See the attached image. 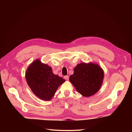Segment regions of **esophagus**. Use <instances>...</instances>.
Returning <instances> with one entry per match:
<instances>
[{"mask_svg": "<svg viewBox=\"0 0 132 132\" xmlns=\"http://www.w3.org/2000/svg\"><path fill=\"white\" fill-rule=\"evenodd\" d=\"M64 79H66V80H68L69 79V76H65L64 77Z\"/></svg>", "mask_w": 132, "mask_h": 132, "instance_id": "1", "label": "esophagus"}]
</instances>
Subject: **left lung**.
<instances>
[{
  "label": "left lung",
  "instance_id": "obj_1",
  "mask_svg": "<svg viewBox=\"0 0 132 132\" xmlns=\"http://www.w3.org/2000/svg\"><path fill=\"white\" fill-rule=\"evenodd\" d=\"M103 77V71L99 65L84 63L75 67L74 72L69 77V80L81 95L90 97L99 90Z\"/></svg>",
  "mask_w": 132,
  "mask_h": 132
}]
</instances>
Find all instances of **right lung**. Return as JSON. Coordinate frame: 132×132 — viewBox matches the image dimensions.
<instances>
[{
	"label": "right lung",
	"instance_id": "obj_1",
	"mask_svg": "<svg viewBox=\"0 0 132 132\" xmlns=\"http://www.w3.org/2000/svg\"><path fill=\"white\" fill-rule=\"evenodd\" d=\"M26 78L32 92L43 100H51L58 87L65 81L54 74L51 67L38 60L29 66L26 71Z\"/></svg>",
	"mask_w": 132,
	"mask_h": 132
}]
</instances>
